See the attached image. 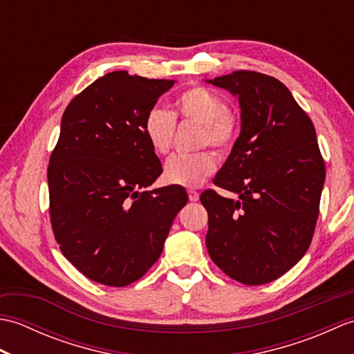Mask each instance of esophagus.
Wrapping results in <instances>:
<instances>
[{"mask_svg": "<svg viewBox=\"0 0 354 354\" xmlns=\"http://www.w3.org/2000/svg\"><path fill=\"white\" fill-rule=\"evenodd\" d=\"M189 199H190L192 202L199 201V193H198L196 190H189Z\"/></svg>", "mask_w": 354, "mask_h": 354, "instance_id": "obj_1", "label": "esophagus"}]
</instances>
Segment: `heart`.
I'll use <instances>...</instances> for the list:
<instances>
[{
  "label": "heart",
  "instance_id": "heart-1",
  "mask_svg": "<svg viewBox=\"0 0 354 354\" xmlns=\"http://www.w3.org/2000/svg\"><path fill=\"white\" fill-rule=\"evenodd\" d=\"M176 115L202 126L201 146L227 150L236 140L237 122L228 112V104L222 97L204 86H193L179 94L175 100ZM146 138L155 153L164 155L171 147L175 133V118L169 111L153 108L147 112L142 124ZM216 169V161L209 152L196 155H175L164 164V181L196 189L205 183Z\"/></svg>",
  "mask_w": 354,
  "mask_h": 354
}]
</instances>
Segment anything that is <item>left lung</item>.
I'll use <instances>...</instances> for the list:
<instances>
[{
	"label": "left lung",
	"instance_id": "1",
	"mask_svg": "<svg viewBox=\"0 0 354 354\" xmlns=\"http://www.w3.org/2000/svg\"><path fill=\"white\" fill-rule=\"evenodd\" d=\"M240 104V135L214 184L201 194L209 257L243 284L277 280L303 259L318 221L326 165L313 123L280 80L234 71L205 80Z\"/></svg>",
	"mask_w": 354,
	"mask_h": 354
}]
</instances>
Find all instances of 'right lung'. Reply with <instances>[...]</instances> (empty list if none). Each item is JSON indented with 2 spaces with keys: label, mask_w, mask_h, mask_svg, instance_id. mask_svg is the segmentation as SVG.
<instances>
[{
  "label": "right lung",
  "mask_w": 354,
  "mask_h": 354,
  "mask_svg": "<svg viewBox=\"0 0 354 354\" xmlns=\"http://www.w3.org/2000/svg\"><path fill=\"white\" fill-rule=\"evenodd\" d=\"M175 80L112 71L66 106L47 171L56 242L89 280L122 288L160 259L189 196L179 185L147 190L162 167L142 131Z\"/></svg>",
  "instance_id": "right-lung-1"
}]
</instances>
